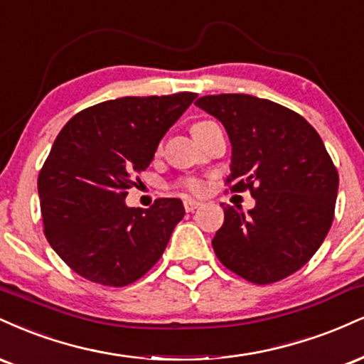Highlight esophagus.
<instances>
[{
    "label": "esophagus",
    "mask_w": 364,
    "mask_h": 364,
    "mask_svg": "<svg viewBox=\"0 0 364 364\" xmlns=\"http://www.w3.org/2000/svg\"><path fill=\"white\" fill-rule=\"evenodd\" d=\"M200 206V203L199 200H196V199H183V208H186V211L187 213H192L194 211V209H198Z\"/></svg>",
    "instance_id": "esophagus-1"
}]
</instances>
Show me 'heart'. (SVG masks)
I'll use <instances>...</instances> for the list:
<instances>
[{"instance_id":"heart-1","label":"heart","mask_w":364,"mask_h":364,"mask_svg":"<svg viewBox=\"0 0 364 364\" xmlns=\"http://www.w3.org/2000/svg\"><path fill=\"white\" fill-rule=\"evenodd\" d=\"M183 187H186V189H189V191H192V192H200L204 189V183L200 182V181H196V178H191V181H186L182 183Z\"/></svg>"}]
</instances>
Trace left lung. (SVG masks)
Segmentation results:
<instances>
[{
    "label": "left lung",
    "mask_w": 364,
    "mask_h": 364,
    "mask_svg": "<svg viewBox=\"0 0 364 364\" xmlns=\"http://www.w3.org/2000/svg\"><path fill=\"white\" fill-rule=\"evenodd\" d=\"M196 105L225 126L232 143L226 182L255 206H223L213 249L225 267L255 284L291 276L326 240L339 175L318 132L300 114L245 93L200 97Z\"/></svg>",
    "instance_id": "1"
}]
</instances>
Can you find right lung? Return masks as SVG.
<instances>
[{
	"mask_svg": "<svg viewBox=\"0 0 364 364\" xmlns=\"http://www.w3.org/2000/svg\"><path fill=\"white\" fill-rule=\"evenodd\" d=\"M196 97L107 100L81 110L59 132L37 189L47 242L76 274L119 288L161 257L186 215L182 200L156 199L141 211L127 206L126 196Z\"/></svg>",
	"mask_w": 364,
	"mask_h": 364,
	"instance_id": "add662e5",
	"label": "right lung"
}]
</instances>
